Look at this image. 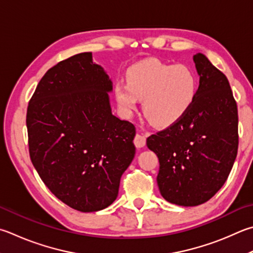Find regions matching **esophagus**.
Masks as SVG:
<instances>
[{"label":"esophagus","mask_w":253,"mask_h":253,"mask_svg":"<svg viewBox=\"0 0 253 253\" xmlns=\"http://www.w3.org/2000/svg\"><path fill=\"white\" fill-rule=\"evenodd\" d=\"M134 144L137 148H142L146 145V137L140 134H137L134 138Z\"/></svg>","instance_id":"1"}]
</instances>
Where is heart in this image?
Instances as JSON below:
<instances>
[{
  "mask_svg": "<svg viewBox=\"0 0 253 253\" xmlns=\"http://www.w3.org/2000/svg\"><path fill=\"white\" fill-rule=\"evenodd\" d=\"M197 79L183 64L169 65L158 59H145L127 71V82L115 84L119 108L130 114L142 99V113L155 126L165 127L179 121L194 104Z\"/></svg>",
  "mask_w": 253,
  "mask_h": 253,
  "instance_id": "heart-1",
  "label": "heart"
}]
</instances>
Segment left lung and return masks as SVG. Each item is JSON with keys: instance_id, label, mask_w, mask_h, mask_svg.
<instances>
[{"instance_id": "obj_1", "label": "left lung", "mask_w": 253, "mask_h": 253, "mask_svg": "<svg viewBox=\"0 0 253 253\" xmlns=\"http://www.w3.org/2000/svg\"><path fill=\"white\" fill-rule=\"evenodd\" d=\"M199 87L194 104L166 129L147 138L157 155L160 194L169 203L194 207L226 182L238 153V108L230 84L204 54L194 55Z\"/></svg>"}]
</instances>
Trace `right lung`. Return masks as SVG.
<instances>
[{"instance_id":"right-lung-1","label":"right lung","mask_w":253,"mask_h":253,"mask_svg":"<svg viewBox=\"0 0 253 253\" xmlns=\"http://www.w3.org/2000/svg\"><path fill=\"white\" fill-rule=\"evenodd\" d=\"M113 83L91 53L45 73L26 114L30 157L55 197L82 212L107 208L135 157V126L112 114Z\"/></svg>"}]
</instances>
